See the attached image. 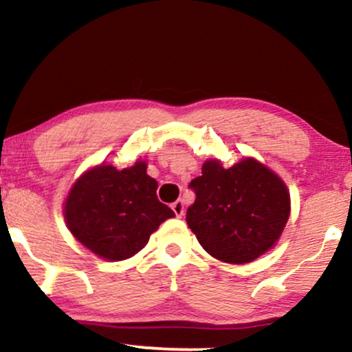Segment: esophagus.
I'll use <instances>...</instances> for the list:
<instances>
[{"label": "esophagus", "mask_w": 352, "mask_h": 352, "mask_svg": "<svg viewBox=\"0 0 352 352\" xmlns=\"http://www.w3.org/2000/svg\"><path fill=\"white\" fill-rule=\"evenodd\" d=\"M171 208L175 211V214L177 218H181V216H184V204H182V200H176L175 204H171Z\"/></svg>", "instance_id": "esophagus-1"}]
</instances>
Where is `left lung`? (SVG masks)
Returning <instances> with one entry per match:
<instances>
[{"label":"left lung","mask_w":352,"mask_h":352,"mask_svg":"<svg viewBox=\"0 0 352 352\" xmlns=\"http://www.w3.org/2000/svg\"><path fill=\"white\" fill-rule=\"evenodd\" d=\"M189 187L195 201L187 208V224L201 247L224 263L261 256L280 237L290 214L285 184L253 158L230 168L205 162Z\"/></svg>","instance_id":"left-lung-1"}]
</instances>
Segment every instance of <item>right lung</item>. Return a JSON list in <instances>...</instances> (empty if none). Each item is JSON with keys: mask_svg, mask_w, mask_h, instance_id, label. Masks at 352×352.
<instances>
[{"mask_svg": "<svg viewBox=\"0 0 352 352\" xmlns=\"http://www.w3.org/2000/svg\"><path fill=\"white\" fill-rule=\"evenodd\" d=\"M144 162L117 170L102 165L85 173L65 201V219L74 237L109 261H122L146 247L170 206L157 199V181Z\"/></svg>", "mask_w": 352, "mask_h": 352, "instance_id": "obj_1", "label": "right lung"}]
</instances>
